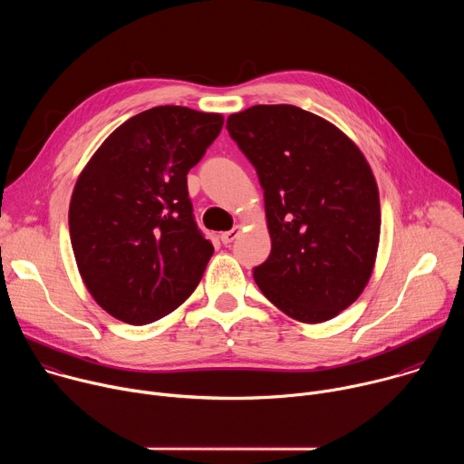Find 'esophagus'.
I'll return each instance as SVG.
<instances>
[{
  "label": "esophagus",
  "mask_w": 464,
  "mask_h": 464,
  "mask_svg": "<svg viewBox=\"0 0 464 464\" xmlns=\"http://www.w3.org/2000/svg\"><path fill=\"white\" fill-rule=\"evenodd\" d=\"M240 231H242V227H240V226H235L231 231L222 233V235H220V238H222V242H224V244H231V242L240 235Z\"/></svg>",
  "instance_id": "esophagus-1"
}]
</instances>
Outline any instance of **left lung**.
<instances>
[{
  "instance_id": "8db88e82",
  "label": "left lung",
  "mask_w": 464,
  "mask_h": 464,
  "mask_svg": "<svg viewBox=\"0 0 464 464\" xmlns=\"http://www.w3.org/2000/svg\"><path fill=\"white\" fill-rule=\"evenodd\" d=\"M256 169L272 253L253 270L260 292L301 323H323L365 290L380 242V196L356 143L292 104H256L227 117Z\"/></svg>"
}]
</instances>
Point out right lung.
Instances as JSON below:
<instances>
[{
    "label": "right lung",
    "instance_id": "add662e5",
    "mask_svg": "<svg viewBox=\"0 0 464 464\" xmlns=\"http://www.w3.org/2000/svg\"><path fill=\"white\" fill-rule=\"evenodd\" d=\"M222 126L220 113L145 110L115 128L79 174L72 247L88 292L115 319H161L200 283L215 247L196 227L187 172Z\"/></svg>",
    "mask_w": 464,
    "mask_h": 464
}]
</instances>
